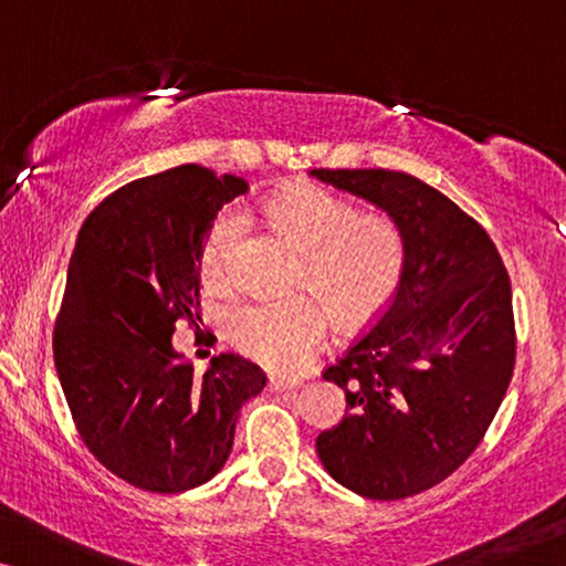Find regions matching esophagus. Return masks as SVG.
Segmentation results:
<instances>
[{"mask_svg":"<svg viewBox=\"0 0 566 566\" xmlns=\"http://www.w3.org/2000/svg\"><path fill=\"white\" fill-rule=\"evenodd\" d=\"M270 389L275 391H289V389H296V386H301L298 378H285V376H270L268 381Z\"/></svg>","mask_w":566,"mask_h":566,"instance_id":"esophagus-1","label":"esophagus"}]
</instances>
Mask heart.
Here are the masks:
<instances>
[{"label": "heart", "mask_w": 566, "mask_h": 566, "mask_svg": "<svg viewBox=\"0 0 566 566\" xmlns=\"http://www.w3.org/2000/svg\"><path fill=\"white\" fill-rule=\"evenodd\" d=\"M268 216L304 252L298 289L306 293L239 306L229 335L265 368L298 370L322 350L332 316L339 327L358 329L391 304L407 270V239L389 216H358L355 206L316 185L277 192L268 200ZM247 231L250 219L239 206L221 208L208 223L200 244L208 291L227 293L237 285Z\"/></svg>", "instance_id": "1"}]
</instances>
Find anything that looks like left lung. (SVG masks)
I'll return each instance as SVG.
<instances>
[{
    "label": "left lung",
    "instance_id": "obj_1",
    "mask_svg": "<svg viewBox=\"0 0 566 566\" xmlns=\"http://www.w3.org/2000/svg\"><path fill=\"white\" fill-rule=\"evenodd\" d=\"M384 208L407 239L391 304L322 370L345 391L316 438L332 479L370 500H405L451 476L482 443L515 368L507 270L490 234L420 177L312 169Z\"/></svg>",
    "mask_w": 566,
    "mask_h": 566
}]
</instances>
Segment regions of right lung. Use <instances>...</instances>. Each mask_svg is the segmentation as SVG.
Wrapping results in <instances>:
<instances>
[{
	"mask_svg": "<svg viewBox=\"0 0 566 566\" xmlns=\"http://www.w3.org/2000/svg\"><path fill=\"white\" fill-rule=\"evenodd\" d=\"M247 192L234 175L182 165L107 196L76 237L53 360L84 446L144 492L206 484L227 463L239 407L265 374L234 353L196 376L172 350L175 324H196L200 244L223 203Z\"/></svg>",
	"mask_w": 566,
	"mask_h": 566,
	"instance_id": "add662e5",
	"label": "right lung"
}]
</instances>
